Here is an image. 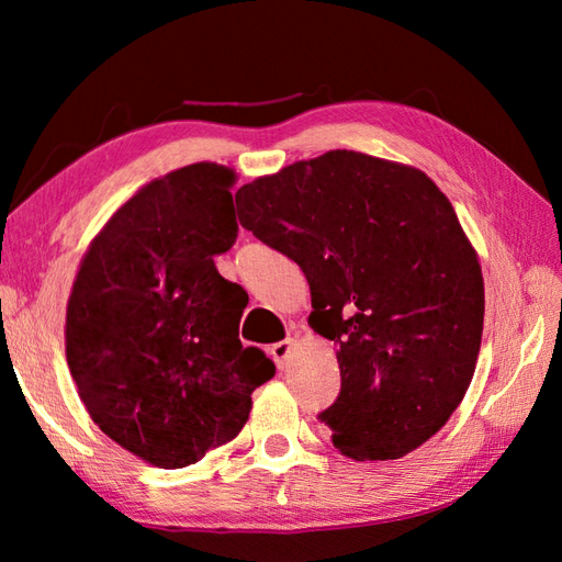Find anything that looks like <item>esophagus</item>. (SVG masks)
Here are the masks:
<instances>
[{
  "mask_svg": "<svg viewBox=\"0 0 562 562\" xmlns=\"http://www.w3.org/2000/svg\"><path fill=\"white\" fill-rule=\"evenodd\" d=\"M292 348H294V340H292V338L270 345V355H272V360H274V364H278L280 369L288 367V362H290V355H292Z\"/></svg>",
  "mask_w": 562,
  "mask_h": 562,
  "instance_id": "1",
  "label": "esophagus"
}]
</instances>
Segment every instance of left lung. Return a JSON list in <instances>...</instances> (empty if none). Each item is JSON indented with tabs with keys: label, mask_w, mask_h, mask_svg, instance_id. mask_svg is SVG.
<instances>
[{
	"label": "left lung",
	"mask_w": 562,
	"mask_h": 562,
	"mask_svg": "<svg viewBox=\"0 0 562 562\" xmlns=\"http://www.w3.org/2000/svg\"><path fill=\"white\" fill-rule=\"evenodd\" d=\"M244 229L292 258L312 326L338 345L340 396L321 413L355 461L401 459L471 386L485 290L449 198L408 164L333 149L238 188Z\"/></svg>",
	"instance_id": "8db88e82"
}]
</instances>
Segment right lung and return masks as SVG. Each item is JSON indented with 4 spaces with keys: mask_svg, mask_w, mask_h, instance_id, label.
<instances>
[{
    "mask_svg": "<svg viewBox=\"0 0 562 562\" xmlns=\"http://www.w3.org/2000/svg\"><path fill=\"white\" fill-rule=\"evenodd\" d=\"M234 183L212 161L154 178L93 236L71 284L65 352L83 408L159 469L232 441L274 374L238 340L246 292L214 268L236 241Z\"/></svg>",
    "mask_w": 562,
    "mask_h": 562,
    "instance_id": "add662e5",
    "label": "right lung"
}]
</instances>
